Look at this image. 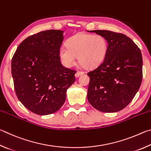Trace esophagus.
Returning a JSON list of instances; mask_svg holds the SVG:
<instances>
[{
	"instance_id": "esophagus-1",
	"label": "esophagus",
	"mask_w": 151,
	"mask_h": 151,
	"mask_svg": "<svg viewBox=\"0 0 151 151\" xmlns=\"http://www.w3.org/2000/svg\"><path fill=\"white\" fill-rule=\"evenodd\" d=\"M83 73L82 72V71H77V72H76L75 74V77L79 78L81 75H83Z\"/></svg>"
}]
</instances>
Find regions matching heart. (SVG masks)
Segmentation results:
<instances>
[{
  "label": "heart",
  "instance_id": "b5f03b06",
  "mask_svg": "<svg viewBox=\"0 0 151 151\" xmlns=\"http://www.w3.org/2000/svg\"><path fill=\"white\" fill-rule=\"evenodd\" d=\"M67 47L62 46L59 56L63 65L70 68L76 63V57L80 64L87 69L98 67L107 55L108 43L101 35L78 33L68 40Z\"/></svg>",
  "mask_w": 151,
  "mask_h": 151
}]
</instances>
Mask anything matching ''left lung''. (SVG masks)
Returning <instances> with one entry per match:
<instances>
[{
  "mask_svg": "<svg viewBox=\"0 0 151 151\" xmlns=\"http://www.w3.org/2000/svg\"><path fill=\"white\" fill-rule=\"evenodd\" d=\"M89 32V31H88ZM106 38L107 55L88 76V100L105 113L119 111L130 104L141 86L142 58L138 46L125 35L109 30H93Z\"/></svg>",
  "mask_w": 151,
  "mask_h": 151,
  "instance_id": "left-lung-1",
  "label": "left lung"
}]
</instances>
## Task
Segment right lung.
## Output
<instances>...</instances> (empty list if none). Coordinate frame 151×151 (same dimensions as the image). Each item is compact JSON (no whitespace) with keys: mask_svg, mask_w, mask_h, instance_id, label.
<instances>
[{"mask_svg":"<svg viewBox=\"0 0 151 151\" xmlns=\"http://www.w3.org/2000/svg\"><path fill=\"white\" fill-rule=\"evenodd\" d=\"M63 32L50 30L29 36L13 55L11 71L16 94L24 106L36 114L47 115L59 110L76 80V71L60 62Z\"/></svg>","mask_w":151,"mask_h":151,"instance_id":"obj_1","label":"right lung"}]
</instances>
